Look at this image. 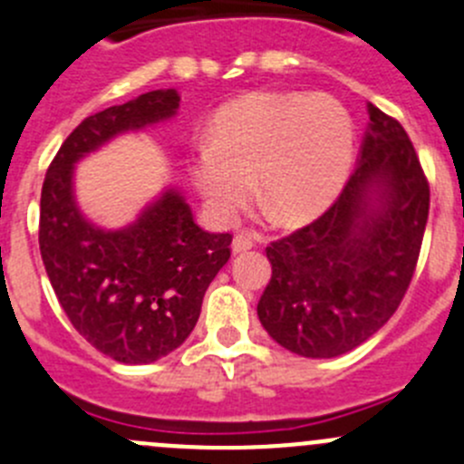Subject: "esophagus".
<instances>
[{"label":"esophagus","mask_w":464,"mask_h":464,"mask_svg":"<svg viewBox=\"0 0 464 464\" xmlns=\"http://www.w3.org/2000/svg\"><path fill=\"white\" fill-rule=\"evenodd\" d=\"M233 254H242V251H249L251 246H254V236L246 231L242 233H236V237H233Z\"/></svg>","instance_id":"obj_1"}]
</instances>
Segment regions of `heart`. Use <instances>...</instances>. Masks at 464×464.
Listing matches in <instances>:
<instances>
[{"instance_id":"obj_1","label":"heart","mask_w":464,"mask_h":464,"mask_svg":"<svg viewBox=\"0 0 464 464\" xmlns=\"http://www.w3.org/2000/svg\"><path fill=\"white\" fill-rule=\"evenodd\" d=\"M352 115L337 99L258 90L215 115L192 177L213 215L231 222L254 195L283 224L314 218L353 163Z\"/></svg>"}]
</instances>
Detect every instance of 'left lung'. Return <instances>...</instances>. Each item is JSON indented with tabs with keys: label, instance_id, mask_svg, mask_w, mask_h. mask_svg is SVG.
I'll use <instances>...</instances> for the list:
<instances>
[{
	"label": "left lung",
	"instance_id": "left-lung-1",
	"mask_svg": "<svg viewBox=\"0 0 464 464\" xmlns=\"http://www.w3.org/2000/svg\"><path fill=\"white\" fill-rule=\"evenodd\" d=\"M356 169L331 208L267 246L258 301L265 331L287 352L335 358L394 314L415 274L430 190L406 129L370 103Z\"/></svg>",
	"mask_w": 464,
	"mask_h": 464
}]
</instances>
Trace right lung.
<instances>
[{
	"instance_id": "right-lung-1",
	"label": "right lung",
	"mask_w": 464,
	"mask_h": 464,
	"mask_svg": "<svg viewBox=\"0 0 464 464\" xmlns=\"http://www.w3.org/2000/svg\"><path fill=\"white\" fill-rule=\"evenodd\" d=\"M177 90H151L85 118L44 174L40 256L72 326L102 353L145 365L186 342L210 281L231 258V233H208L179 190H165L140 218L106 231L74 199V163L124 131L169 120Z\"/></svg>"
}]
</instances>
